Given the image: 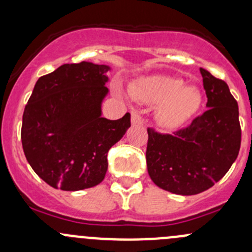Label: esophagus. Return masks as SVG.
<instances>
[{"label":"esophagus","mask_w":252,"mask_h":252,"mask_svg":"<svg viewBox=\"0 0 252 252\" xmlns=\"http://www.w3.org/2000/svg\"><path fill=\"white\" fill-rule=\"evenodd\" d=\"M131 123H133L134 126H140V124L144 123V119H142L140 111H131Z\"/></svg>","instance_id":"34e87169"}]
</instances>
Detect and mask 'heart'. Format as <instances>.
I'll list each match as a JSON object with an SVG mask.
<instances>
[{"label":"heart","instance_id":"1","mask_svg":"<svg viewBox=\"0 0 252 252\" xmlns=\"http://www.w3.org/2000/svg\"><path fill=\"white\" fill-rule=\"evenodd\" d=\"M138 97L151 105H161L157 118L164 126L173 128L192 116L201 105L196 88L185 86L182 79L155 77L144 80L136 91Z\"/></svg>","mask_w":252,"mask_h":252}]
</instances>
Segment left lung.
I'll return each mask as SVG.
<instances>
[{
	"mask_svg": "<svg viewBox=\"0 0 252 252\" xmlns=\"http://www.w3.org/2000/svg\"><path fill=\"white\" fill-rule=\"evenodd\" d=\"M200 72L207 110L173 134L147 128L150 178L178 195H196L213 187L229 171L240 150L238 102L225 81L204 68Z\"/></svg>",
	"mask_w": 252,
	"mask_h": 252,
	"instance_id": "left-lung-1",
	"label": "left lung"
}]
</instances>
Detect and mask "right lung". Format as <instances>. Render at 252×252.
<instances>
[{
  "label": "right lung",
  "instance_id": "1",
  "mask_svg": "<svg viewBox=\"0 0 252 252\" xmlns=\"http://www.w3.org/2000/svg\"><path fill=\"white\" fill-rule=\"evenodd\" d=\"M110 67L63 64L36 81L23 113L22 145L28 162L56 189L77 191L100 184L108 150L130 126V113L101 117Z\"/></svg>",
  "mask_w": 252,
  "mask_h": 252
}]
</instances>
